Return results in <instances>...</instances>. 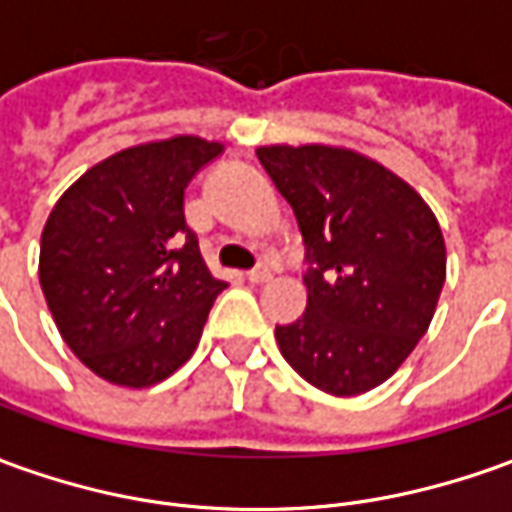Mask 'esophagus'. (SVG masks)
Here are the masks:
<instances>
[{
  "instance_id": "1",
  "label": "esophagus",
  "mask_w": 512,
  "mask_h": 512,
  "mask_svg": "<svg viewBox=\"0 0 512 512\" xmlns=\"http://www.w3.org/2000/svg\"><path fill=\"white\" fill-rule=\"evenodd\" d=\"M270 278H273V273H270V267H264V264H259V267L248 270L250 284H264V281H270Z\"/></svg>"
}]
</instances>
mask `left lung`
<instances>
[{"mask_svg": "<svg viewBox=\"0 0 512 512\" xmlns=\"http://www.w3.org/2000/svg\"><path fill=\"white\" fill-rule=\"evenodd\" d=\"M295 211L306 312L276 326L292 370L331 396L390 379L424 337L446 281V245L424 197L365 155L306 144L259 147Z\"/></svg>", "mask_w": 512, "mask_h": 512, "instance_id": "left-lung-1", "label": "left lung"}]
</instances>
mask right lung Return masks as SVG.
Listing matches in <instances>:
<instances>
[{
  "label": "right lung",
  "mask_w": 512,
  "mask_h": 512,
  "mask_svg": "<svg viewBox=\"0 0 512 512\" xmlns=\"http://www.w3.org/2000/svg\"><path fill=\"white\" fill-rule=\"evenodd\" d=\"M220 153L197 136L128 147L49 214L41 290L74 357L105 382L150 387L192 357L225 281L200 256L183 189Z\"/></svg>",
  "instance_id": "right-lung-1"
}]
</instances>
